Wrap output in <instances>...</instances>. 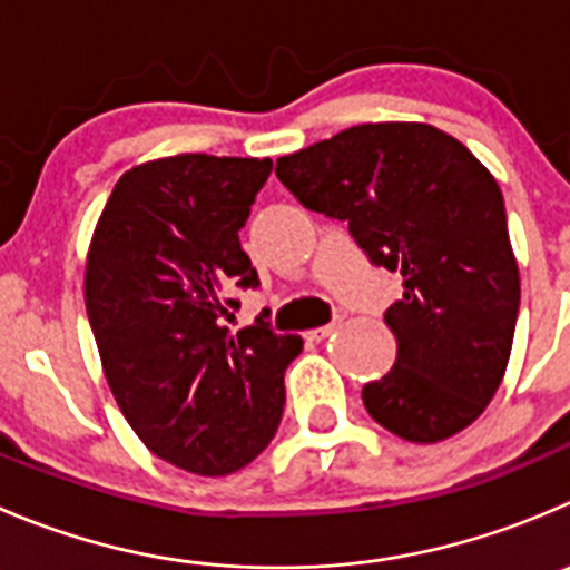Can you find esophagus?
Returning <instances> with one entry per match:
<instances>
[{
	"instance_id": "obj_1",
	"label": "esophagus",
	"mask_w": 570,
	"mask_h": 570,
	"mask_svg": "<svg viewBox=\"0 0 570 570\" xmlns=\"http://www.w3.org/2000/svg\"><path fill=\"white\" fill-rule=\"evenodd\" d=\"M340 325H342V317H334V320H331L328 325H320V328H312V331H308V340H314V342L325 340V336L334 334V331L340 328Z\"/></svg>"
}]
</instances>
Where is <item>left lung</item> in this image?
Instances as JSON below:
<instances>
[{
    "label": "left lung",
    "mask_w": 570,
    "mask_h": 570,
    "mask_svg": "<svg viewBox=\"0 0 570 570\" xmlns=\"http://www.w3.org/2000/svg\"><path fill=\"white\" fill-rule=\"evenodd\" d=\"M281 184L347 223L370 262L403 275L384 320L395 367L364 384L370 417L409 443H440L488 409L504 379L521 275L490 169L423 121H367L278 158Z\"/></svg>",
    "instance_id": "1"
}]
</instances>
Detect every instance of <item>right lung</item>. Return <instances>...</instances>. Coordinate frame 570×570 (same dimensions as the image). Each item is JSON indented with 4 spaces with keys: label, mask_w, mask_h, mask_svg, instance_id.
<instances>
[{
    "label": "right lung",
    "mask_w": 570,
    "mask_h": 570,
    "mask_svg": "<svg viewBox=\"0 0 570 570\" xmlns=\"http://www.w3.org/2000/svg\"><path fill=\"white\" fill-rule=\"evenodd\" d=\"M269 173V158L206 153L138 164L88 245L86 312L110 392L153 454L197 476H228L267 449L303 351L262 317L225 325L234 289L258 286L239 228Z\"/></svg>",
    "instance_id": "1"
}]
</instances>
